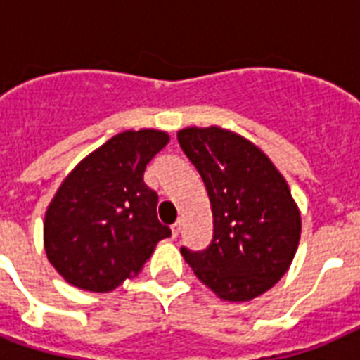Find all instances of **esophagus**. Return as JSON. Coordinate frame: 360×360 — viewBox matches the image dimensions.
I'll return each mask as SVG.
<instances>
[{
  "label": "esophagus",
  "instance_id": "obj_1",
  "mask_svg": "<svg viewBox=\"0 0 360 360\" xmlns=\"http://www.w3.org/2000/svg\"><path fill=\"white\" fill-rule=\"evenodd\" d=\"M179 231H181V222H175V224H172V237L179 236Z\"/></svg>",
  "mask_w": 360,
  "mask_h": 360
}]
</instances>
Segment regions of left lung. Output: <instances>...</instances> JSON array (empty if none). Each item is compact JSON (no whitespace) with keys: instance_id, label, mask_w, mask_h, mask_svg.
Masks as SVG:
<instances>
[{"instance_id":"8db88e82","label":"left lung","mask_w":360,"mask_h":360,"mask_svg":"<svg viewBox=\"0 0 360 360\" xmlns=\"http://www.w3.org/2000/svg\"><path fill=\"white\" fill-rule=\"evenodd\" d=\"M181 149L202 175L213 211V239L202 252L181 248L222 301L269 291L290 269L301 239V211L284 175L245 136L222 127H186Z\"/></svg>"}]
</instances>
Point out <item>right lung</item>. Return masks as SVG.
Instances as JSON below:
<instances>
[{"instance_id": "obj_1", "label": "right lung", "mask_w": 360, "mask_h": 360, "mask_svg": "<svg viewBox=\"0 0 360 360\" xmlns=\"http://www.w3.org/2000/svg\"><path fill=\"white\" fill-rule=\"evenodd\" d=\"M169 141L157 129L124 130L82 158L44 214L48 262L70 285L108 293L140 273L169 228L143 172Z\"/></svg>"}]
</instances>
